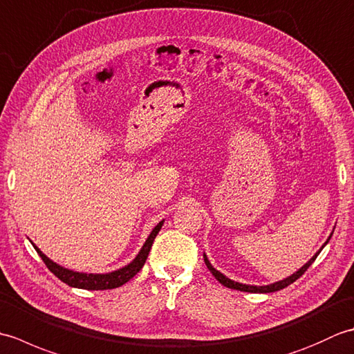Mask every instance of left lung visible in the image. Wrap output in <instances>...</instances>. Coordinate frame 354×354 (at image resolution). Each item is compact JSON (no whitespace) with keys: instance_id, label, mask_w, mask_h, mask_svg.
Here are the masks:
<instances>
[{"instance_id":"obj_1","label":"left lung","mask_w":354,"mask_h":354,"mask_svg":"<svg viewBox=\"0 0 354 354\" xmlns=\"http://www.w3.org/2000/svg\"><path fill=\"white\" fill-rule=\"evenodd\" d=\"M332 237V236H330ZM330 237H328V240H330ZM327 240V242H328ZM326 242V243H327ZM324 243V245H326ZM324 248V246H322ZM321 248V250H322ZM321 250L315 254V257L313 259H310L309 261L306 263V265L299 269V270H297L295 274H292L290 277H288L286 278V280H281V281H278V283H274V284H269V286H248V284H242V283H237V281H232V280H230V278H227L225 277L223 274H221L219 270H216L212 265H209V261H208V259L205 257L204 255V261H205V265H207V268L212 270V274L216 277V280L219 281V283H222L223 286H227V288H230V289H234V290H240V292H252V293H269V292H275V290H280V289H284L286 286H289V284H292L293 281H297L299 277H301L307 269H309V266L312 265V263L315 261V259L318 257V254L321 252Z\"/></svg>"}]
</instances>
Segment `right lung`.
I'll return each instance as SVG.
<instances>
[{
	"instance_id": "1",
	"label": "right lung",
	"mask_w": 354,
	"mask_h": 354,
	"mask_svg": "<svg viewBox=\"0 0 354 354\" xmlns=\"http://www.w3.org/2000/svg\"><path fill=\"white\" fill-rule=\"evenodd\" d=\"M161 227H162V222L158 223L156 227L152 230V232H150V236L146 240V243L142 245L141 251L138 252V255L135 257V260L132 263H129V265L122 268V269L114 270V272H111V274L74 272V270L65 269L62 266L56 265L55 261H51L48 257H45V255L39 251V248H36L35 245L33 246L37 251V254L41 255V259L45 263V266H47L61 281L71 286V288H79V289H86V290H106V289L120 288V286H123L124 283L129 281L132 277H135L140 272V269L145 266L147 255L150 252V248H152L153 240H155L158 232H160Z\"/></svg>"
}]
</instances>
